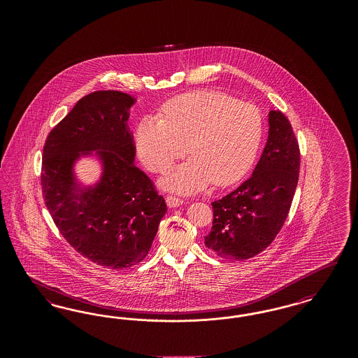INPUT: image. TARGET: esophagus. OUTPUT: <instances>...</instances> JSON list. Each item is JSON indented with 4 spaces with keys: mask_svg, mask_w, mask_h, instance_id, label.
Here are the masks:
<instances>
[{
    "mask_svg": "<svg viewBox=\"0 0 358 358\" xmlns=\"http://www.w3.org/2000/svg\"><path fill=\"white\" fill-rule=\"evenodd\" d=\"M166 204H168L169 208H177V206L184 204V201H182L181 199H178V197L168 196V197H166Z\"/></svg>",
    "mask_w": 358,
    "mask_h": 358,
    "instance_id": "34e87169",
    "label": "esophagus"
}]
</instances>
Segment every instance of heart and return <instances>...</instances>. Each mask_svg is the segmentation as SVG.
Returning <instances> with one entry per match:
<instances>
[{
  "instance_id": "obj_1",
  "label": "heart",
  "mask_w": 358,
  "mask_h": 358,
  "mask_svg": "<svg viewBox=\"0 0 358 358\" xmlns=\"http://www.w3.org/2000/svg\"><path fill=\"white\" fill-rule=\"evenodd\" d=\"M262 136L263 120L255 106L201 90L171 99L164 106V120H141L136 148L153 173H165L187 152L192 154L161 181L166 190L190 194L212 181L217 187L238 182L252 168Z\"/></svg>"
}]
</instances>
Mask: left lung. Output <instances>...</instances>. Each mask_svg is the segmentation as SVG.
<instances>
[{
	"instance_id": "obj_1",
	"label": "left lung",
	"mask_w": 358,
	"mask_h": 358,
	"mask_svg": "<svg viewBox=\"0 0 358 358\" xmlns=\"http://www.w3.org/2000/svg\"><path fill=\"white\" fill-rule=\"evenodd\" d=\"M268 138L252 176L212 203L213 225L205 245L228 260H245L266 250L287 219L298 184L299 146L289 120L268 113Z\"/></svg>"
}]
</instances>
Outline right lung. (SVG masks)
<instances>
[{
  "instance_id": "add662e5",
  "label": "right lung",
  "mask_w": 358,
  "mask_h": 358,
  "mask_svg": "<svg viewBox=\"0 0 358 358\" xmlns=\"http://www.w3.org/2000/svg\"><path fill=\"white\" fill-rule=\"evenodd\" d=\"M134 103L120 91L85 95L52 129L43 152L41 187L53 222L80 255L110 270L142 262L166 213L164 197L134 165L127 127ZM83 156H94L103 169L90 186L74 173Z\"/></svg>"
}]
</instances>
